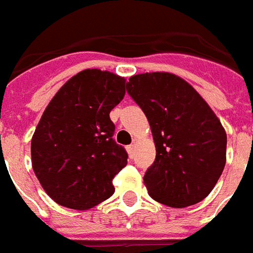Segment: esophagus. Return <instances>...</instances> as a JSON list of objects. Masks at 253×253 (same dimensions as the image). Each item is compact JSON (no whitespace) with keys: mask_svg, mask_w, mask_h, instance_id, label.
<instances>
[{"mask_svg":"<svg viewBox=\"0 0 253 253\" xmlns=\"http://www.w3.org/2000/svg\"><path fill=\"white\" fill-rule=\"evenodd\" d=\"M127 153H128L130 157H134V153H135V145H134V143L127 146Z\"/></svg>","mask_w":253,"mask_h":253,"instance_id":"1","label":"esophagus"}]
</instances>
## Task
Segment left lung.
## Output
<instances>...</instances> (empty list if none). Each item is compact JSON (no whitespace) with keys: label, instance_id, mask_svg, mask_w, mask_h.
<instances>
[{"label":"left lung","instance_id":"obj_1","mask_svg":"<svg viewBox=\"0 0 253 253\" xmlns=\"http://www.w3.org/2000/svg\"><path fill=\"white\" fill-rule=\"evenodd\" d=\"M126 89L148 118L156 145V160L143 176L149 195L177 209L203 201L226 163L219 119L190 84L170 73L132 76Z\"/></svg>","mask_w":253,"mask_h":253}]
</instances>
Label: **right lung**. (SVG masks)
<instances>
[{
  "label": "right lung",
  "instance_id": "right-lung-1",
  "mask_svg": "<svg viewBox=\"0 0 253 253\" xmlns=\"http://www.w3.org/2000/svg\"><path fill=\"white\" fill-rule=\"evenodd\" d=\"M126 80L86 69L73 76L43 112L31 141L32 168L52 201L88 210L114 194L112 179L127 165L114 139L111 110L125 97Z\"/></svg>",
  "mask_w": 253,
  "mask_h": 253
}]
</instances>
